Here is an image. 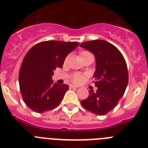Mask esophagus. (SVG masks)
Returning <instances> with one entry per match:
<instances>
[{
	"instance_id": "obj_1",
	"label": "esophagus",
	"mask_w": 148,
	"mask_h": 148,
	"mask_svg": "<svg viewBox=\"0 0 148 148\" xmlns=\"http://www.w3.org/2000/svg\"><path fill=\"white\" fill-rule=\"evenodd\" d=\"M78 86L76 85H73V84H70V89H73V88H78Z\"/></svg>"
}]
</instances>
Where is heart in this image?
<instances>
[{
    "mask_svg": "<svg viewBox=\"0 0 148 148\" xmlns=\"http://www.w3.org/2000/svg\"><path fill=\"white\" fill-rule=\"evenodd\" d=\"M88 53L89 52H87V51H84V52H82V56H83L84 54H86V53ZM67 59H68V57H66V58H65V62L67 61ZM85 77H86V75H84V74H82V73H73V75H72L71 79L74 83L78 84L83 82V81L84 80Z\"/></svg>",
    "mask_w": 148,
    "mask_h": 148,
    "instance_id": "heart-1",
    "label": "heart"
}]
</instances>
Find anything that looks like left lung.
<instances>
[{
  "instance_id": "left-lung-1",
  "label": "left lung",
  "mask_w": 148,
  "mask_h": 148,
  "mask_svg": "<svg viewBox=\"0 0 148 148\" xmlns=\"http://www.w3.org/2000/svg\"><path fill=\"white\" fill-rule=\"evenodd\" d=\"M90 51L96 60V92L89 91V96L81 104L88 111L104 116L116 108L128 84V70L124 56L110 43L103 40L86 41L80 44Z\"/></svg>"
}]
</instances>
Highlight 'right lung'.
<instances>
[{
	"mask_svg": "<svg viewBox=\"0 0 148 148\" xmlns=\"http://www.w3.org/2000/svg\"><path fill=\"white\" fill-rule=\"evenodd\" d=\"M78 42L46 40L32 47L25 56L19 72V84L26 104L36 113L51 110L61 104L67 84H53L52 75L62 67L66 56Z\"/></svg>",
	"mask_w": 148,
	"mask_h": 148,
	"instance_id": "add662e5",
	"label": "right lung"
}]
</instances>
